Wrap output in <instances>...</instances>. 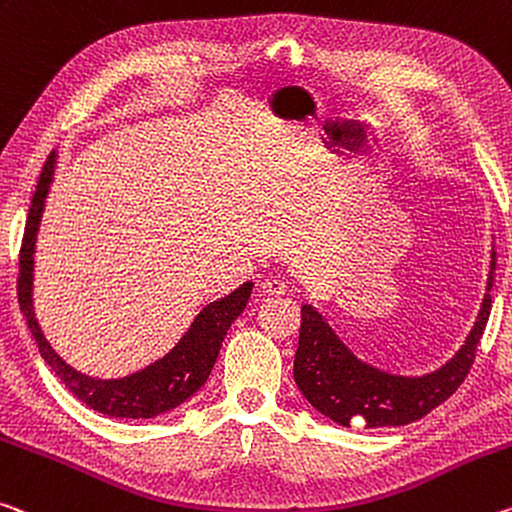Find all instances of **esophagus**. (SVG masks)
Here are the masks:
<instances>
[{
    "mask_svg": "<svg viewBox=\"0 0 512 512\" xmlns=\"http://www.w3.org/2000/svg\"><path fill=\"white\" fill-rule=\"evenodd\" d=\"M259 291H262L264 296H285L287 285L280 280H264L262 285H259Z\"/></svg>",
    "mask_w": 512,
    "mask_h": 512,
    "instance_id": "esophagus-1",
    "label": "esophagus"
}]
</instances>
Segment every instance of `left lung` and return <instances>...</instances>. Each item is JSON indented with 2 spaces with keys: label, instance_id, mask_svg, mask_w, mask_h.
<instances>
[{
  "label": "left lung",
  "instance_id": "1",
  "mask_svg": "<svg viewBox=\"0 0 512 512\" xmlns=\"http://www.w3.org/2000/svg\"><path fill=\"white\" fill-rule=\"evenodd\" d=\"M494 253L488 275V294L467 342L437 371L426 376H394L362 362L348 351L321 312L300 307V337L294 360V380L300 392L321 415L339 426H405L426 417L462 385L476 358L485 323L492 310Z\"/></svg>",
  "mask_w": 512,
  "mask_h": 512
}]
</instances>
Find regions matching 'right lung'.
Segmentation results:
<instances>
[{
	"mask_svg": "<svg viewBox=\"0 0 512 512\" xmlns=\"http://www.w3.org/2000/svg\"><path fill=\"white\" fill-rule=\"evenodd\" d=\"M56 166V152L47 157L43 173L36 186L34 198H31L27 225H24V237L20 248V275H18V300L20 310L27 319V326L34 335L40 358L54 369L56 376L63 380L79 401L109 417L125 419H152L157 415L177 408L186 399H191L198 389L207 383L209 373L221 351V344L234 319L246 310V303L253 291V282H243L239 289L225 298H218L193 319L191 328L177 342L164 358L148 364V367L129 373L125 378H91L86 373L72 369L66 360L54 353L47 342L43 330H40L34 314V250L36 234L40 225V216L45 209V198L50 191L52 175Z\"/></svg>",
	"mask_w": 512,
	"mask_h": 512,
	"instance_id": "right-lung-1",
	"label": "right lung"
}]
</instances>
